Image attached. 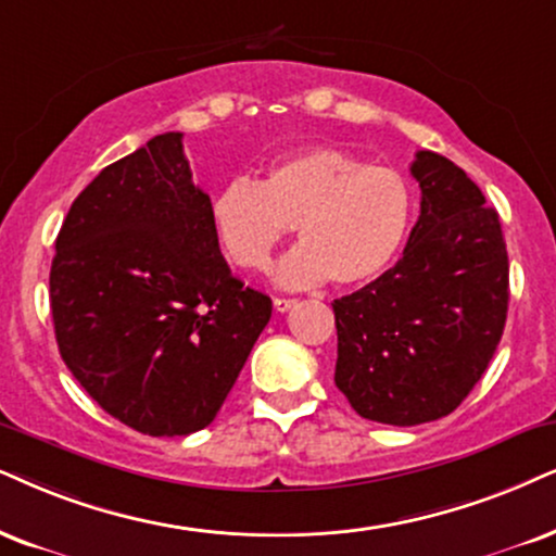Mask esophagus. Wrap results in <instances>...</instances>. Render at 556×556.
<instances>
[{"mask_svg":"<svg viewBox=\"0 0 556 556\" xmlns=\"http://www.w3.org/2000/svg\"><path fill=\"white\" fill-rule=\"evenodd\" d=\"M294 305H298V300H292V298H274V311H277V313L292 311Z\"/></svg>","mask_w":556,"mask_h":556,"instance_id":"obj_1","label":"esophagus"}]
</instances>
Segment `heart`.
Masks as SVG:
<instances>
[{
	"label": "heart",
	"mask_w": 556,
	"mask_h": 556,
	"mask_svg": "<svg viewBox=\"0 0 556 556\" xmlns=\"http://www.w3.org/2000/svg\"><path fill=\"white\" fill-rule=\"evenodd\" d=\"M413 194L390 166L339 149L279 159L258 181L236 177L210 200V226L238 269H264L290 228L302 245L277 269L279 285L307 287L330 277L339 287L375 282L403 249Z\"/></svg>",
	"instance_id": "obj_1"
}]
</instances>
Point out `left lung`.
Wrapping results in <instances>:
<instances>
[{
    "label": "left lung",
    "instance_id": "1",
    "mask_svg": "<svg viewBox=\"0 0 556 556\" xmlns=\"http://www.w3.org/2000/svg\"><path fill=\"white\" fill-rule=\"evenodd\" d=\"M420 215L397 264L333 300L336 388L362 418L420 426L462 405L508 315L501 217L454 161L418 151Z\"/></svg>",
    "mask_w": 556,
    "mask_h": 556
}]
</instances>
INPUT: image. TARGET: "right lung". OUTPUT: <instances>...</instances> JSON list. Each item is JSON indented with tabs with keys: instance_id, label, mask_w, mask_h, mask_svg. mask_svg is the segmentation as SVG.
Returning a JSON list of instances; mask_svg holds the SVG:
<instances>
[{
	"instance_id": "obj_1",
	"label": "right lung",
	"mask_w": 556,
	"mask_h": 556,
	"mask_svg": "<svg viewBox=\"0 0 556 556\" xmlns=\"http://www.w3.org/2000/svg\"><path fill=\"white\" fill-rule=\"evenodd\" d=\"M51 313L61 359L112 418L149 435L213 424L271 300L230 274L181 132L76 197L55 238Z\"/></svg>"
}]
</instances>
